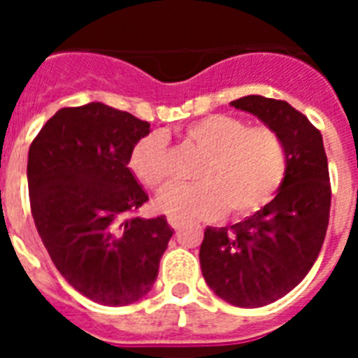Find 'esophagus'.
Masks as SVG:
<instances>
[{
    "label": "esophagus",
    "instance_id": "1",
    "mask_svg": "<svg viewBox=\"0 0 358 358\" xmlns=\"http://www.w3.org/2000/svg\"><path fill=\"white\" fill-rule=\"evenodd\" d=\"M169 224H170V227H172V229H181V226L185 222H182L181 218H173V217H170L169 218Z\"/></svg>",
    "mask_w": 358,
    "mask_h": 358
}]
</instances>
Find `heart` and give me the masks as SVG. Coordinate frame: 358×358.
<instances>
[{"mask_svg": "<svg viewBox=\"0 0 358 358\" xmlns=\"http://www.w3.org/2000/svg\"><path fill=\"white\" fill-rule=\"evenodd\" d=\"M185 143L201 152L194 185L166 186L156 206L181 220H211L226 213L245 218L273 201L285 181L289 152L280 132L251 127L229 115H208L186 125ZM129 170L148 189L169 179V150L163 132L143 136L129 154Z\"/></svg>", "mask_w": 358, "mask_h": 358, "instance_id": "b5f03b06", "label": "heart"}]
</instances>
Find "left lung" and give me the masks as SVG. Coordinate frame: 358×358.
I'll use <instances>...</instances> for the list:
<instances>
[{"instance_id":"obj_1","label":"left lung","mask_w":358,"mask_h":358,"mask_svg":"<svg viewBox=\"0 0 358 358\" xmlns=\"http://www.w3.org/2000/svg\"><path fill=\"white\" fill-rule=\"evenodd\" d=\"M231 106L280 132L289 169L267 206L235 226L206 227L199 260L218 297L258 308L299 285L317 260L330 220V173L321 132L290 103L249 94Z\"/></svg>"}]
</instances>
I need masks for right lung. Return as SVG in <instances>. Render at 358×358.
<instances>
[{
	"mask_svg": "<svg viewBox=\"0 0 358 358\" xmlns=\"http://www.w3.org/2000/svg\"><path fill=\"white\" fill-rule=\"evenodd\" d=\"M150 123L106 103L64 107L28 150L31 217L57 271L106 306L150 292L173 229L166 217L141 218L148 201L129 154Z\"/></svg>",
	"mask_w": 358,
	"mask_h": 358,
	"instance_id": "obj_1",
	"label": "right lung"
}]
</instances>
